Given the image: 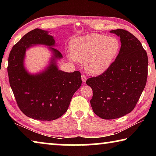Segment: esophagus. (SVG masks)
Wrapping results in <instances>:
<instances>
[{
  "instance_id": "34e87169",
  "label": "esophagus",
  "mask_w": 156,
  "mask_h": 156,
  "mask_svg": "<svg viewBox=\"0 0 156 156\" xmlns=\"http://www.w3.org/2000/svg\"><path fill=\"white\" fill-rule=\"evenodd\" d=\"M81 78H82V81L83 82V83H85L86 80H87V77L84 74H82L81 76Z\"/></svg>"
}]
</instances>
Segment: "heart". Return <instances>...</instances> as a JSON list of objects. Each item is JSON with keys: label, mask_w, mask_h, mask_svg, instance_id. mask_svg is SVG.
Returning a JSON list of instances; mask_svg holds the SVG:
<instances>
[{"label": "heart", "mask_w": 156, "mask_h": 156, "mask_svg": "<svg viewBox=\"0 0 156 156\" xmlns=\"http://www.w3.org/2000/svg\"><path fill=\"white\" fill-rule=\"evenodd\" d=\"M120 49V42L115 37L91 34L74 39L71 44L73 58L85 62L87 72L100 74L112 65Z\"/></svg>", "instance_id": "b5f03b06"}]
</instances>
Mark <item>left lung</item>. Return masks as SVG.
<instances>
[{"label":"left lung","instance_id":"left-lung-1","mask_svg":"<svg viewBox=\"0 0 156 156\" xmlns=\"http://www.w3.org/2000/svg\"><path fill=\"white\" fill-rule=\"evenodd\" d=\"M110 32L120 36L119 54L105 72L86 81L93 91L92 109L105 120L120 118L133 110L148 75L147 54L138 39L122 29Z\"/></svg>","mask_w":156,"mask_h":156}]
</instances>
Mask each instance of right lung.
Masks as SVG:
<instances>
[{"label": "right lung", "mask_w": 156, "mask_h": 156, "mask_svg": "<svg viewBox=\"0 0 156 156\" xmlns=\"http://www.w3.org/2000/svg\"><path fill=\"white\" fill-rule=\"evenodd\" d=\"M36 44L53 46L55 41L46 31L35 29L26 34L14 44L8 58L10 87L18 107L25 115L38 120H56L67 112L71 100L82 84L78 71L67 73L58 69L55 62L62 56L52 48L54 58L44 72L30 75L24 68L25 50Z\"/></svg>", "instance_id": "add662e5"}]
</instances>
